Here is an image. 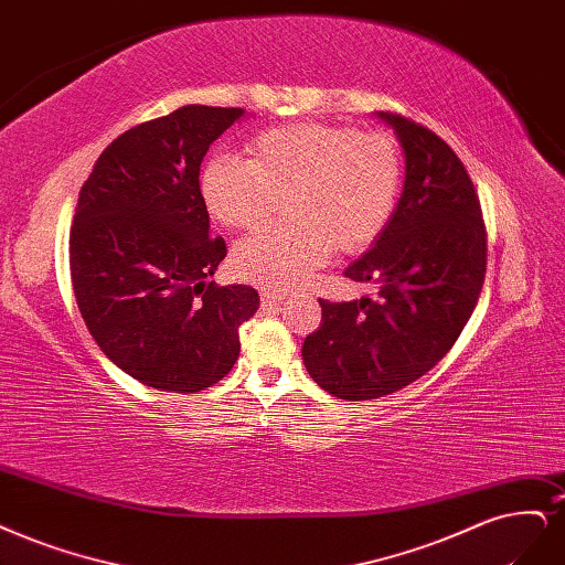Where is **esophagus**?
I'll return each mask as SVG.
<instances>
[{"mask_svg": "<svg viewBox=\"0 0 565 565\" xmlns=\"http://www.w3.org/2000/svg\"><path fill=\"white\" fill-rule=\"evenodd\" d=\"M262 306L264 308H276L285 301V295H280V291H270V289H262Z\"/></svg>", "mask_w": 565, "mask_h": 565, "instance_id": "34e87169", "label": "esophagus"}]
</instances>
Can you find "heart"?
Listing matches in <instances>:
<instances>
[{
    "instance_id": "obj_1",
    "label": "heart",
    "mask_w": 565,
    "mask_h": 565,
    "mask_svg": "<svg viewBox=\"0 0 565 565\" xmlns=\"http://www.w3.org/2000/svg\"><path fill=\"white\" fill-rule=\"evenodd\" d=\"M402 186L399 145L385 130L297 124L249 145V161L222 153L203 170V196L222 224L257 228L233 249V268L268 289L303 285L337 252L372 245L391 222Z\"/></svg>"
}]
</instances>
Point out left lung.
Here are the masks:
<instances>
[{
  "instance_id": "8db88e82",
  "label": "left lung",
  "mask_w": 565,
  "mask_h": 565,
  "mask_svg": "<svg viewBox=\"0 0 565 565\" xmlns=\"http://www.w3.org/2000/svg\"><path fill=\"white\" fill-rule=\"evenodd\" d=\"M404 151L391 222L345 278L376 282V299H320L322 322L301 358L322 391L360 402L414 383L451 350L486 276V228L468 170L433 130L376 111Z\"/></svg>"
}]
</instances>
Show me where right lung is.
<instances>
[{"instance_id": "add662e5", "label": "right lung", "mask_w": 565, "mask_h": 565, "mask_svg": "<svg viewBox=\"0 0 565 565\" xmlns=\"http://www.w3.org/2000/svg\"><path fill=\"white\" fill-rule=\"evenodd\" d=\"M245 116L186 105L119 135L76 203L70 270L76 303L103 353L135 381L199 393L241 355L238 329L257 313L255 287L210 280L226 257L210 238L201 163Z\"/></svg>"}]
</instances>
